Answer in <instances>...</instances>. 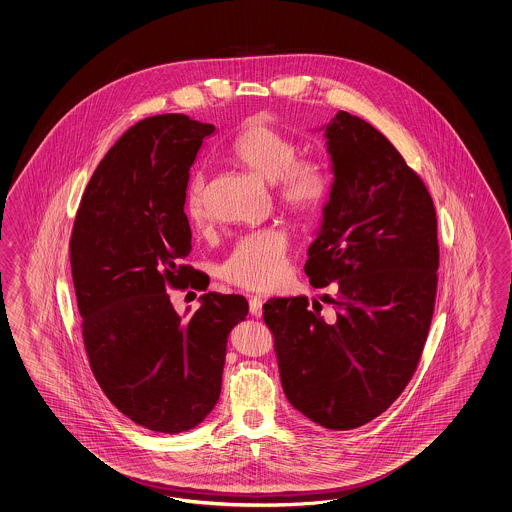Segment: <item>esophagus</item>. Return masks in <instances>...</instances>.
I'll return each instance as SVG.
<instances>
[{
	"instance_id": "34e87169",
	"label": "esophagus",
	"mask_w": 512,
	"mask_h": 512,
	"mask_svg": "<svg viewBox=\"0 0 512 512\" xmlns=\"http://www.w3.org/2000/svg\"><path fill=\"white\" fill-rule=\"evenodd\" d=\"M266 298L264 296H251L250 300V312L255 318H261L262 316V305H264Z\"/></svg>"
}]
</instances>
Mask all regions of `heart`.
<instances>
[{
    "label": "heart",
    "mask_w": 512,
    "mask_h": 512,
    "mask_svg": "<svg viewBox=\"0 0 512 512\" xmlns=\"http://www.w3.org/2000/svg\"><path fill=\"white\" fill-rule=\"evenodd\" d=\"M300 144L264 120H250L229 146V157L242 168L274 183L275 198L294 216H309L324 205L331 190V174L322 161L298 157ZM185 212L192 227H205L207 181L205 175L190 177L185 194ZM288 270L287 235L268 227L238 238L220 264L225 283L246 290L277 287Z\"/></svg>",
    "instance_id": "b5f03b06"
}]
</instances>
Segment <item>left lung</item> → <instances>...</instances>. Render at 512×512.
Returning a JSON list of instances; mask_svg holds the SVG:
<instances>
[{
    "instance_id": "left-lung-1",
    "label": "left lung",
    "mask_w": 512,
    "mask_h": 512,
    "mask_svg": "<svg viewBox=\"0 0 512 512\" xmlns=\"http://www.w3.org/2000/svg\"><path fill=\"white\" fill-rule=\"evenodd\" d=\"M325 137L335 181L305 274L312 287L335 283L337 298H325L337 316L325 320L303 296L262 311L288 401L348 431L387 411L418 368L437 300V211L374 125L338 111Z\"/></svg>"
}]
</instances>
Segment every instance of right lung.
<instances>
[{
  "instance_id": "obj_1",
  "label": "right lung",
  "mask_w": 512,
  "mask_h": 512,
  "mask_svg": "<svg viewBox=\"0 0 512 512\" xmlns=\"http://www.w3.org/2000/svg\"><path fill=\"white\" fill-rule=\"evenodd\" d=\"M214 125L187 114L140 120L90 177L75 214L70 266L90 370L118 411L157 433H183L222 390L227 338L248 301L203 294L187 322L168 288L192 287L188 170Z\"/></svg>"
}]
</instances>
